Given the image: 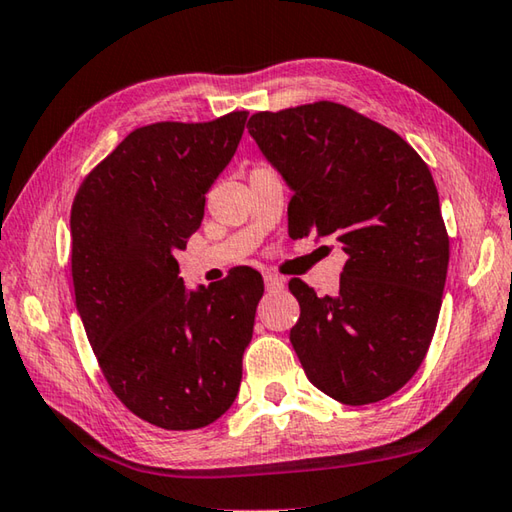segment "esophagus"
Listing matches in <instances>:
<instances>
[{
	"mask_svg": "<svg viewBox=\"0 0 512 512\" xmlns=\"http://www.w3.org/2000/svg\"><path fill=\"white\" fill-rule=\"evenodd\" d=\"M264 282H266V288H282V286H284L282 277H277V275H273V273H266V275H264Z\"/></svg>",
	"mask_w": 512,
	"mask_h": 512,
	"instance_id": "esophagus-1",
	"label": "esophagus"
}]
</instances>
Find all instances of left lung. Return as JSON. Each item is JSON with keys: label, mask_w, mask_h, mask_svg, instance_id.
Returning a JSON list of instances; mask_svg holds the SVG:
<instances>
[{"label": "left lung", "mask_w": 512, "mask_h": 512, "mask_svg": "<svg viewBox=\"0 0 512 512\" xmlns=\"http://www.w3.org/2000/svg\"><path fill=\"white\" fill-rule=\"evenodd\" d=\"M248 134L293 192L288 235L331 237L349 255L336 295L288 282L306 378L345 405L383 401L421 367L441 311L450 239L430 167L392 129L327 100L259 111Z\"/></svg>", "instance_id": "obj_1"}]
</instances>
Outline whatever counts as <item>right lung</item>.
Returning a JSON list of instances; mask_svg holds the SVG:
<instances>
[{
  "instance_id": "right-lung-1",
  "label": "right lung",
  "mask_w": 512,
  "mask_h": 512,
  "mask_svg": "<svg viewBox=\"0 0 512 512\" xmlns=\"http://www.w3.org/2000/svg\"><path fill=\"white\" fill-rule=\"evenodd\" d=\"M246 118L138 127L73 199L71 275L91 349L111 392L163 430L215 423L239 392L262 275L241 266L190 291L174 253L201 226Z\"/></svg>"
}]
</instances>
